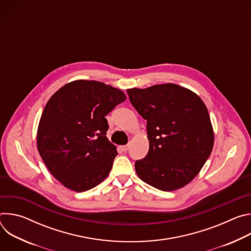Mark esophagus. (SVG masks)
<instances>
[{
  "label": "esophagus",
  "instance_id": "34e87169",
  "mask_svg": "<svg viewBox=\"0 0 251 251\" xmlns=\"http://www.w3.org/2000/svg\"><path fill=\"white\" fill-rule=\"evenodd\" d=\"M120 149L123 151V152H126L128 149H129V145H124V146H121Z\"/></svg>",
  "mask_w": 251,
  "mask_h": 251
}]
</instances>
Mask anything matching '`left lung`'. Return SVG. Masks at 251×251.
I'll return each instance as SVG.
<instances>
[{
    "label": "left lung",
    "instance_id": "1",
    "mask_svg": "<svg viewBox=\"0 0 251 251\" xmlns=\"http://www.w3.org/2000/svg\"><path fill=\"white\" fill-rule=\"evenodd\" d=\"M147 120L149 151L135 163L138 176L165 192L188 185L209 157L214 134L206 106L198 94L174 83L127 89Z\"/></svg>",
    "mask_w": 251,
    "mask_h": 251
}]
</instances>
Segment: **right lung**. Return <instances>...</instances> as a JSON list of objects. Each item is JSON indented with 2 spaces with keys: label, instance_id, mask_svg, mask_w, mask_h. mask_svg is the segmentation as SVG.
Wrapping results in <instances>:
<instances>
[{
  "label": "right lung",
  "instance_id": "obj_1",
  "mask_svg": "<svg viewBox=\"0 0 251 251\" xmlns=\"http://www.w3.org/2000/svg\"><path fill=\"white\" fill-rule=\"evenodd\" d=\"M125 100L118 88L83 79L66 83L50 98L37 146L50 174L65 188L85 192L109 175L118 153L106 137L105 116Z\"/></svg>",
  "mask_w": 251,
  "mask_h": 251
}]
</instances>
